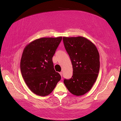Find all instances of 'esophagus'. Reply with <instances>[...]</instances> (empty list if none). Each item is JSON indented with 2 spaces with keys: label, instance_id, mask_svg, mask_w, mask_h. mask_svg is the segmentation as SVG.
I'll return each instance as SVG.
<instances>
[{
  "label": "esophagus",
  "instance_id": "1",
  "mask_svg": "<svg viewBox=\"0 0 121 121\" xmlns=\"http://www.w3.org/2000/svg\"><path fill=\"white\" fill-rule=\"evenodd\" d=\"M60 75L61 76V77H62V76H63V73H62V72H60Z\"/></svg>",
  "mask_w": 121,
  "mask_h": 121
}]
</instances>
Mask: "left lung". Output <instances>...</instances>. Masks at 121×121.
<instances>
[{"label":"left lung","mask_w":121,"mask_h":121,"mask_svg":"<svg viewBox=\"0 0 121 121\" xmlns=\"http://www.w3.org/2000/svg\"><path fill=\"white\" fill-rule=\"evenodd\" d=\"M65 49L70 57L73 75L64 82L68 90L76 96L85 94L95 82L100 68L99 54L95 45L82 36L63 37Z\"/></svg>","instance_id":"1"}]
</instances>
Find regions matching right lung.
<instances>
[{
	"mask_svg": "<svg viewBox=\"0 0 121 121\" xmlns=\"http://www.w3.org/2000/svg\"><path fill=\"white\" fill-rule=\"evenodd\" d=\"M62 37L34 40L24 48L20 68L24 81L32 92L44 96L52 93L61 79L53 68L52 57Z\"/></svg>",
	"mask_w": 121,
	"mask_h": 121,
	"instance_id": "obj_1",
	"label": "right lung"
}]
</instances>
